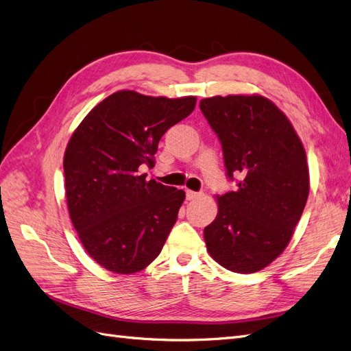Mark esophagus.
I'll return each instance as SVG.
<instances>
[{
  "label": "esophagus",
  "instance_id": "obj_1",
  "mask_svg": "<svg viewBox=\"0 0 351 351\" xmlns=\"http://www.w3.org/2000/svg\"><path fill=\"white\" fill-rule=\"evenodd\" d=\"M200 196V193L197 192H193V190H186V197L189 200H193V199H197Z\"/></svg>",
  "mask_w": 351,
  "mask_h": 351
}]
</instances>
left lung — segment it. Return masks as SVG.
<instances>
[{"label":"left lung","instance_id":"obj_1","mask_svg":"<svg viewBox=\"0 0 351 351\" xmlns=\"http://www.w3.org/2000/svg\"><path fill=\"white\" fill-rule=\"evenodd\" d=\"M218 136L227 176L239 189L217 196V218L204 230L206 249L228 271L268 267L290 243L309 196V167L300 137L285 114L262 95L200 101Z\"/></svg>","mask_w":351,"mask_h":351}]
</instances>
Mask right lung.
Segmentation results:
<instances>
[{
  "mask_svg": "<svg viewBox=\"0 0 351 351\" xmlns=\"http://www.w3.org/2000/svg\"><path fill=\"white\" fill-rule=\"evenodd\" d=\"M196 97L169 99L119 90L93 107L64 154L70 219L89 256L115 274L152 263L177 221L186 193L155 180L158 143L195 110Z\"/></svg>",
  "mask_w": 351,
  "mask_h": 351,
  "instance_id": "add662e5",
  "label": "right lung"
}]
</instances>
